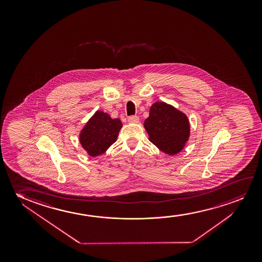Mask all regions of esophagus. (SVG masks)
<instances>
[{
	"mask_svg": "<svg viewBox=\"0 0 262 262\" xmlns=\"http://www.w3.org/2000/svg\"><path fill=\"white\" fill-rule=\"evenodd\" d=\"M139 121H140V118L138 116H130L128 118V122L129 123H138Z\"/></svg>",
	"mask_w": 262,
	"mask_h": 262,
	"instance_id": "obj_1",
	"label": "esophagus"
}]
</instances>
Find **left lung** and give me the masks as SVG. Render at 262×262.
<instances>
[{
    "label": "left lung",
    "instance_id": "obj_1",
    "mask_svg": "<svg viewBox=\"0 0 262 262\" xmlns=\"http://www.w3.org/2000/svg\"><path fill=\"white\" fill-rule=\"evenodd\" d=\"M144 128L151 142L170 156L183 150L190 138V122L186 115L165 102L151 105Z\"/></svg>",
    "mask_w": 262,
    "mask_h": 262
}]
</instances>
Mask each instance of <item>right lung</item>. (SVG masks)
<instances>
[{"label":"right lung","mask_w":262,"mask_h":262,"mask_svg":"<svg viewBox=\"0 0 262 262\" xmlns=\"http://www.w3.org/2000/svg\"><path fill=\"white\" fill-rule=\"evenodd\" d=\"M122 123L103 111H97L79 133V143L90 157L104 154L115 143Z\"/></svg>","instance_id":"add662e5"}]
</instances>
